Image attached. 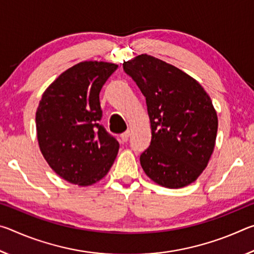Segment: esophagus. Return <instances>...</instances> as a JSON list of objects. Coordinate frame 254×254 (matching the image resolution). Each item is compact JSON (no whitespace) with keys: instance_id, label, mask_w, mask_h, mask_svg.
<instances>
[{"instance_id":"esophagus-1","label":"esophagus","mask_w":254,"mask_h":254,"mask_svg":"<svg viewBox=\"0 0 254 254\" xmlns=\"http://www.w3.org/2000/svg\"><path fill=\"white\" fill-rule=\"evenodd\" d=\"M128 137H130V132H128V131L124 132V133H122V134H121V140L123 141V142H127Z\"/></svg>"}]
</instances>
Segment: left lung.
Here are the masks:
<instances>
[{"mask_svg":"<svg viewBox=\"0 0 254 254\" xmlns=\"http://www.w3.org/2000/svg\"><path fill=\"white\" fill-rule=\"evenodd\" d=\"M145 97L151 142L141 153L145 175L167 188L194 183L212 156L217 114L198 81L149 55L123 64Z\"/></svg>","mask_w":254,"mask_h":254,"instance_id":"1","label":"left lung"}]
</instances>
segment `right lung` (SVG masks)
<instances>
[{"instance_id": "obj_1", "label": "right lung", "mask_w": 254, "mask_h": 254, "mask_svg": "<svg viewBox=\"0 0 254 254\" xmlns=\"http://www.w3.org/2000/svg\"><path fill=\"white\" fill-rule=\"evenodd\" d=\"M117 69L111 63H79L42 94L36 113L40 151L51 169L70 184L97 183L117 158L120 144L100 124V92Z\"/></svg>"}]
</instances>
